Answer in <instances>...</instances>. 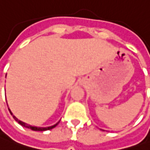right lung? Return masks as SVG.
Instances as JSON below:
<instances>
[{
  "mask_svg": "<svg viewBox=\"0 0 150 150\" xmlns=\"http://www.w3.org/2000/svg\"><path fill=\"white\" fill-rule=\"evenodd\" d=\"M9 111H10V112H11V114L13 116V118H14V119L19 124H21V126H23V127H25V128H27V129H32L33 130V131H46V130H49V129H53V128H55L57 124H58V123L59 122H57V124H54V125H52V126H50V127H46V128H41V127H35V126H31V125H29V124H25V123H23V122H21V120H18L17 118L15 117L14 115L12 114V112H11V110H10V108H8Z\"/></svg>",
  "mask_w": 150,
  "mask_h": 150,
  "instance_id": "right-lung-1",
  "label": "right lung"
}]
</instances>
